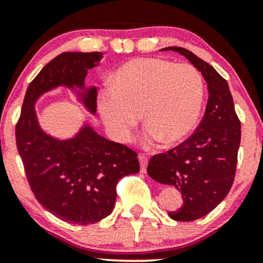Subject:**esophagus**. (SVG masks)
<instances>
[{"label": "esophagus", "instance_id": "esophagus-1", "mask_svg": "<svg viewBox=\"0 0 263 263\" xmlns=\"http://www.w3.org/2000/svg\"><path fill=\"white\" fill-rule=\"evenodd\" d=\"M138 161H140V164H141V172L142 173H146L147 164H148V159H147V157L144 155H140L138 156Z\"/></svg>", "mask_w": 263, "mask_h": 263}]
</instances>
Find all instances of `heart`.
<instances>
[{
    "mask_svg": "<svg viewBox=\"0 0 263 263\" xmlns=\"http://www.w3.org/2000/svg\"><path fill=\"white\" fill-rule=\"evenodd\" d=\"M111 89L99 96L98 108L108 135L128 142L143 121V141L176 144L197 125L204 99V80L193 65L173 64L159 58L126 62L112 74Z\"/></svg>",
    "mask_w": 263,
    "mask_h": 263,
    "instance_id": "1",
    "label": "heart"
}]
</instances>
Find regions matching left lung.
Listing matches in <instances>:
<instances>
[{
    "mask_svg": "<svg viewBox=\"0 0 263 263\" xmlns=\"http://www.w3.org/2000/svg\"><path fill=\"white\" fill-rule=\"evenodd\" d=\"M178 52L201 71L209 90L206 108L195 132L177 147L149 159L147 173L182 193L180 209L170 211L177 221H193L208 215L224 200L235 179L241 122L235 112L228 81L215 69L185 48Z\"/></svg>",
    "mask_w": 263,
    "mask_h": 263,
    "instance_id": "obj_1",
    "label": "left lung"
}]
</instances>
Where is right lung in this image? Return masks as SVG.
<instances>
[{"mask_svg":"<svg viewBox=\"0 0 263 263\" xmlns=\"http://www.w3.org/2000/svg\"><path fill=\"white\" fill-rule=\"evenodd\" d=\"M100 52H64L50 60L29 84L16 125L17 149L37 200L57 218L90 225L110 215L121 178L140 172L137 153L108 141L85 125L70 140L42 131L34 104L42 93L64 85L79 92L81 102L96 112V87L85 89L87 70L98 65Z\"/></svg>","mask_w":263,"mask_h":263,"instance_id":"1","label":"right lung"}]
</instances>
